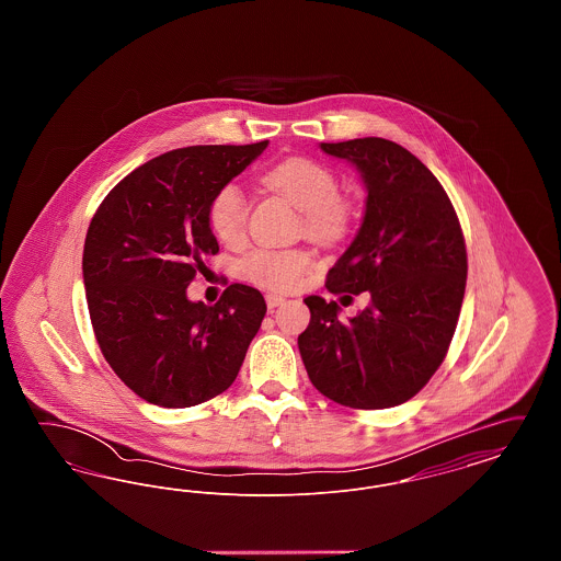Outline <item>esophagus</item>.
Masks as SVG:
<instances>
[{
    "mask_svg": "<svg viewBox=\"0 0 561 561\" xmlns=\"http://www.w3.org/2000/svg\"><path fill=\"white\" fill-rule=\"evenodd\" d=\"M284 302H286L284 296H279V294H267L268 309H275V307H279V305H284Z\"/></svg>",
    "mask_w": 561,
    "mask_h": 561,
    "instance_id": "esophagus-1",
    "label": "esophagus"
}]
</instances>
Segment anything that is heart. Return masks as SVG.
<instances>
[{"label": "heart", "instance_id": "heart-1", "mask_svg": "<svg viewBox=\"0 0 561 561\" xmlns=\"http://www.w3.org/2000/svg\"><path fill=\"white\" fill-rule=\"evenodd\" d=\"M263 183L284 195L294 208L302 210V225L313 240L334 241L345 236L351 220L347 202L339 197L336 176L321 163L307 158H293L268 168ZM210 231L222 243H238L245 227V199L236 183L214 193L208 206ZM311 268L307 250L261 248L243 263V275L252 284L275 290H296Z\"/></svg>", "mask_w": 561, "mask_h": 561}]
</instances>
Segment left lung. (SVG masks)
<instances>
[{
  "mask_svg": "<svg viewBox=\"0 0 561 561\" xmlns=\"http://www.w3.org/2000/svg\"><path fill=\"white\" fill-rule=\"evenodd\" d=\"M359 172V231L328 271L332 294L370 293L355 318L307 296L298 351L313 387L348 408L380 410L414 398L450 347L467 282V250L453 204L427 165L387 138L320 142Z\"/></svg>",
  "mask_w": 561,
  "mask_h": 561,
  "instance_id": "8db88e82",
  "label": "left lung"
}]
</instances>
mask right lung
<instances>
[{
	"label": "right lung",
	"mask_w": 561,
	"mask_h": 561,
	"mask_svg": "<svg viewBox=\"0 0 561 561\" xmlns=\"http://www.w3.org/2000/svg\"><path fill=\"white\" fill-rule=\"evenodd\" d=\"M267 145L168 151L117 183L90 222L81 271L92 328L113 373L149 403L188 408L227 391L267 313L243 284L213 307L187 296L202 259L218 252L214 193Z\"/></svg>",
	"instance_id": "1"
}]
</instances>
